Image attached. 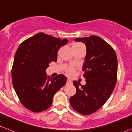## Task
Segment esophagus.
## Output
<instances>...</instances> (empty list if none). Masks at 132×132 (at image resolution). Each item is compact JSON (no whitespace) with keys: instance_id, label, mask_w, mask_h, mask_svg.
Here are the masks:
<instances>
[{"instance_id":"obj_1","label":"esophagus","mask_w":132,"mask_h":132,"mask_svg":"<svg viewBox=\"0 0 132 132\" xmlns=\"http://www.w3.org/2000/svg\"><path fill=\"white\" fill-rule=\"evenodd\" d=\"M72 83V81L71 79H67V85L71 84Z\"/></svg>"}]
</instances>
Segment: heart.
<instances>
[{
  "label": "heart",
  "instance_id": "heart-1",
  "mask_svg": "<svg viewBox=\"0 0 132 132\" xmlns=\"http://www.w3.org/2000/svg\"><path fill=\"white\" fill-rule=\"evenodd\" d=\"M83 45H82L80 43H75L72 45V47L74 48V47H79L83 46ZM74 73V69L73 68H69V69H67V74L69 76H72Z\"/></svg>",
  "mask_w": 132,
  "mask_h": 132
}]
</instances>
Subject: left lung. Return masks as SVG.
I'll use <instances>...</instances> for the list:
<instances>
[{
  "label": "left lung",
  "mask_w": 132,
  "mask_h": 132,
  "mask_svg": "<svg viewBox=\"0 0 132 132\" xmlns=\"http://www.w3.org/2000/svg\"><path fill=\"white\" fill-rule=\"evenodd\" d=\"M85 44L87 54L83 65L86 84L74 81L76 92L70 98L72 107L83 115L100 109L110 97L117 81V59L113 48L97 36L77 38Z\"/></svg>",
  "instance_id": "left-lung-1"
}]
</instances>
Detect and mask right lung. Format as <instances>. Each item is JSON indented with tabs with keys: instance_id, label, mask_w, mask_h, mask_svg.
<instances>
[{
	"instance_id": "obj_1",
	"label": "right lung",
	"mask_w": 132,
	"mask_h": 132,
	"mask_svg": "<svg viewBox=\"0 0 132 132\" xmlns=\"http://www.w3.org/2000/svg\"><path fill=\"white\" fill-rule=\"evenodd\" d=\"M61 40L39 32L23 41L16 50L11 70L14 89L26 109L40 112L49 109L54 94L65 85L63 74L51 78L45 70L51 62H56L58 51L66 45Z\"/></svg>"
}]
</instances>
